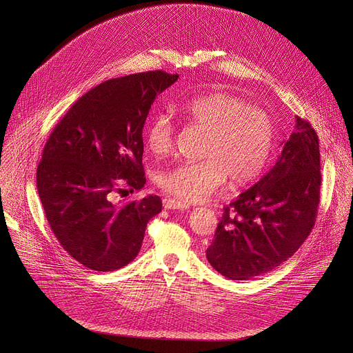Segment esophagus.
Segmentation results:
<instances>
[{"label":"esophagus","mask_w":353,"mask_h":353,"mask_svg":"<svg viewBox=\"0 0 353 353\" xmlns=\"http://www.w3.org/2000/svg\"><path fill=\"white\" fill-rule=\"evenodd\" d=\"M163 207L166 210H188L190 208V204L185 203V201H180V199H176V198H165L163 201Z\"/></svg>","instance_id":"obj_1"}]
</instances>
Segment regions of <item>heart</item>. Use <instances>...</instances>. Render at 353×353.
<instances>
[{"label": "heart", "instance_id": "b5f03b06", "mask_svg": "<svg viewBox=\"0 0 353 353\" xmlns=\"http://www.w3.org/2000/svg\"><path fill=\"white\" fill-rule=\"evenodd\" d=\"M183 121L205 132L198 162L180 163L159 174V185L169 194L201 203L225 184L234 187L256 181L268 166L276 142L272 119L247 100L228 92H208L174 105ZM145 142L150 154L163 157L174 148V125L168 114L149 120Z\"/></svg>", "mask_w": 353, "mask_h": 353}]
</instances>
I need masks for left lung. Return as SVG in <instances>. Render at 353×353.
Returning a JSON list of instances; mask_svg holds the SVG:
<instances>
[{
	"label": "left lung",
	"instance_id": "left-lung-1",
	"mask_svg": "<svg viewBox=\"0 0 353 353\" xmlns=\"http://www.w3.org/2000/svg\"><path fill=\"white\" fill-rule=\"evenodd\" d=\"M320 148L310 123L296 117L272 169L223 208L210 264L232 281L272 271L310 234L320 203Z\"/></svg>",
	"mask_w": 353,
	"mask_h": 353
}]
</instances>
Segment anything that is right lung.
<instances>
[{
    "mask_svg": "<svg viewBox=\"0 0 353 353\" xmlns=\"http://www.w3.org/2000/svg\"><path fill=\"white\" fill-rule=\"evenodd\" d=\"M179 75L148 71L105 81L81 96L56 125L37 166V192L67 253L93 271H114L139 253L158 195L113 204L119 180L146 183L142 128L158 94Z\"/></svg>",
    "mask_w": 353,
    "mask_h": 353,
    "instance_id": "add662e5",
    "label": "right lung"
}]
</instances>
